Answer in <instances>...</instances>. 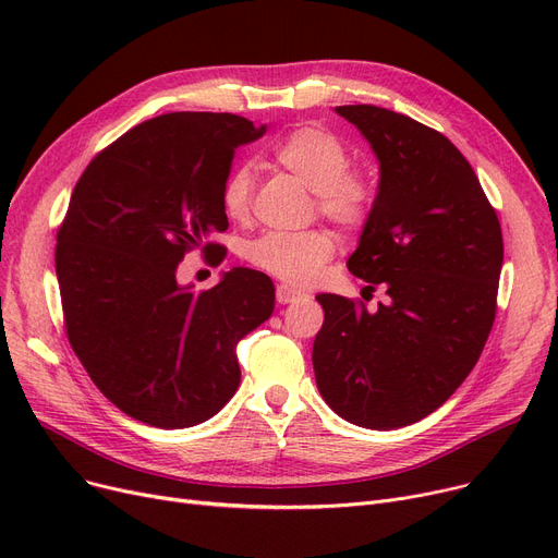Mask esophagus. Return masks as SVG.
<instances>
[{
	"label": "esophagus",
	"mask_w": 558,
	"mask_h": 558,
	"mask_svg": "<svg viewBox=\"0 0 558 558\" xmlns=\"http://www.w3.org/2000/svg\"><path fill=\"white\" fill-rule=\"evenodd\" d=\"M301 299V291L296 289H289L287 284H278L276 287V301L280 305H287V303H296Z\"/></svg>",
	"instance_id": "1"
}]
</instances>
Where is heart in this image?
I'll list each match as a JSON object with an SVG mask.
<instances>
[{"label": "heart", "instance_id": "1", "mask_svg": "<svg viewBox=\"0 0 558 558\" xmlns=\"http://www.w3.org/2000/svg\"><path fill=\"white\" fill-rule=\"evenodd\" d=\"M278 167L296 175L314 196L316 208L341 230H362L375 205V187L368 175L348 167L345 144L320 126H301L278 142L274 149ZM253 173L238 167L228 173L221 187V205L230 219L244 221L251 213ZM337 242L328 230L267 232L244 248V257L255 269L287 284L307 287L332 259Z\"/></svg>", "mask_w": 558, "mask_h": 558}]
</instances>
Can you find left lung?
<instances>
[{
	"mask_svg": "<svg viewBox=\"0 0 558 558\" xmlns=\"http://www.w3.org/2000/svg\"><path fill=\"white\" fill-rule=\"evenodd\" d=\"M371 142L379 187L348 269L389 301L318 294L326 312L312 364L324 400L368 429L412 425L477 364L497 312L500 219L457 146L407 114L335 108Z\"/></svg>",
	"mask_w": 558,
	"mask_h": 558,
	"instance_id": "left-lung-1",
	"label": "left lung"
}]
</instances>
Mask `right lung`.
<instances>
[{"mask_svg": "<svg viewBox=\"0 0 558 558\" xmlns=\"http://www.w3.org/2000/svg\"><path fill=\"white\" fill-rule=\"evenodd\" d=\"M264 126L232 112H167L85 167L56 234L70 345L97 389L162 429L213 418L240 387L234 343L274 312V282L238 267L205 291L179 284L190 251L228 228L221 187L238 146Z\"/></svg>", "mask_w": 558, "mask_h": 558, "instance_id": "add662e5", "label": "right lung"}]
</instances>
